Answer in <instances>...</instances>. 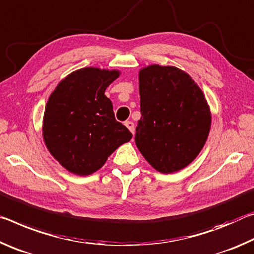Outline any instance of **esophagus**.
<instances>
[{"label":"esophagus","mask_w":254,"mask_h":254,"mask_svg":"<svg viewBox=\"0 0 254 254\" xmlns=\"http://www.w3.org/2000/svg\"><path fill=\"white\" fill-rule=\"evenodd\" d=\"M125 126H126V127L128 128V129H129V130L131 131V134L134 135V132H135V126H134V123L130 122V120H128V122L125 123Z\"/></svg>","instance_id":"esophagus-1"}]
</instances>
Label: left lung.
<instances>
[{
    "instance_id": "8db88e82",
    "label": "left lung",
    "mask_w": 254,
    "mask_h": 254,
    "mask_svg": "<svg viewBox=\"0 0 254 254\" xmlns=\"http://www.w3.org/2000/svg\"><path fill=\"white\" fill-rule=\"evenodd\" d=\"M140 119L135 143L162 173L186 168L196 159L210 129V111L202 91L173 66H147L139 72Z\"/></svg>"
}]
</instances>
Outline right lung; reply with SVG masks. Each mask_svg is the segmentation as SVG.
Here are the masks:
<instances>
[{"mask_svg": "<svg viewBox=\"0 0 254 254\" xmlns=\"http://www.w3.org/2000/svg\"><path fill=\"white\" fill-rule=\"evenodd\" d=\"M119 76L118 70L95 67L70 73L48 99L43 135L51 154L66 170L89 176L106 163L131 132L115 118L105 91Z\"/></svg>", "mask_w": 254, "mask_h": 254, "instance_id": "1", "label": "right lung"}]
</instances>
